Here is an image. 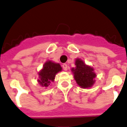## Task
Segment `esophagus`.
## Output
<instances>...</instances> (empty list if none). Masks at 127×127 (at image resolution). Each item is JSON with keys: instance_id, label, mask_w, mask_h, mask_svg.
Masks as SVG:
<instances>
[{"instance_id": "esophagus-1", "label": "esophagus", "mask_w": 127, "mask_h": 127, "mask_svg": "<svg viewBox=\"0 0 127 127\" xmlns=\"http://www.w3.org/2000/svg\"><path fill=\"white\" fill-rule=\"evenodd\" d=\"M62 67L63 69L65 70V71H67V64H64L62 65Z\"/></svg>"}]
</instances>
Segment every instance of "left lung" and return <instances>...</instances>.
Returning a JSON list of instances; mask_svg holds the SVG:
<instances>
[{"instance_id": "1", "label": "left lung", "mask_w": 127, "mask_h": 127, "mask_svg": "<svg viewBox=\"0 0 127 127\" xmlns=\"http://www.w3.org/2000/svg\"><path fill=\"white\" fill-rule=\"evenodd\" d=\"M76 68H72L74 79L77 84L82 88H88L92 87L95 83L94 78L96 75L93 72V69L89 65H87L80 59H76Z\"/></svg>"}]
</instances>
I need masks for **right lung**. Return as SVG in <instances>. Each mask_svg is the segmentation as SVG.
<instances>
[{
  "label": "right lung",
  "instance_id": "obj_1",
  "mask_svg": "<svg viewBox=\"0 0 127 127\" xmlns=\"http://www.w3.org/2000/svg\"><path fill=\"white\" fill-rule=\"evenodd\" d=\"M62 70V67L59 64L48 61L45 63L42 70L39 72L40 79L38 81L42 87H47L51 81H53L55 75Z\"/></svg>",
  "mask_w": 127,
  "mask_h": 127
}]
</instances>
